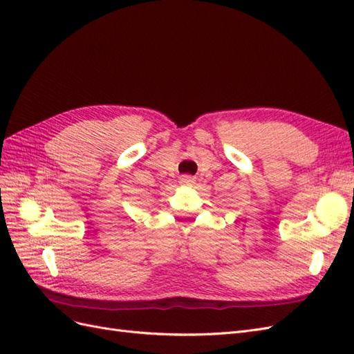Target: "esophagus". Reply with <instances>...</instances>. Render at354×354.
Masks as SVG:
<instances>
[{"instance_id":"1","label":"esophagus","mask_w":354,"mask_h":354,"mask_svg":"<svg viewBox=\"0 0 354 354\" xmlns=\"http://www.w3.org/2000/svg\"><path fill=\"white\" fill-rule=\"evenodd\" d=\"M180 183L185 185V186H190V185L195 183V178L190 177V176H183L180 178Z\"/></svg>"}]
</instances>
